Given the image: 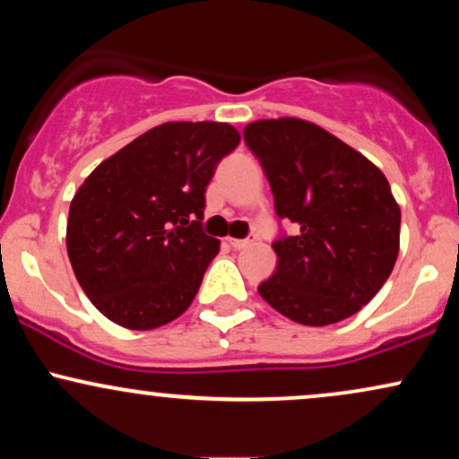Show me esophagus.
<instances>
[{"instance_id": "1", "label": "esophagus", "mask_w": 459, "mask_h": 459, "mask_svg": "<svg viewBox=\"0 0 459 459\" xmlns=\"http://www.w3.org/2000/svg\"><path fill=\"white\" fill-rule=\"evenodd\" d=\"M229 244L235 247V250H244V247L255 244V235L246 237V239H229Z\"/></svg>"}]
</instances>
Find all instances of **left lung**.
Instances as JSON below:
<instances>
[{
    "mask_svg": "<svg viewBox=\"0 0 459 459\" xmlns=\"http://www.w3.org/2000/svg\"><path fill=\"white\" fill-rule=\"evenodd\" d=\"M281 220L298 226L272 247L276 272L261 298L284 317L328 325L356 315L384 287L399 255L402 212L380 168L317 125L256 120L244 129Z\"/></svg>",
    "mask_w": 459,
    "mask_h": 459,
    "instance_id": "1",
    "label": "left lung"
}]
</instances>
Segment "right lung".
<instances>
[{"instance_id":"add662e5","label":"right lung","mask_w":459,"mask_h":459,"mask_svg":"<svg viewBox=\"0 0 459 459\" xmlns=\"http://www.w3.org/2000/svg\"><path fill=\"white\" fill-rule=\"evenodd\" d=\"M237 144L226 123H163L99 163L77 189L68 259L109 321L152 330L189 308L220 252L203 230L204 192Z\"/></svg>"}]
</instances>
